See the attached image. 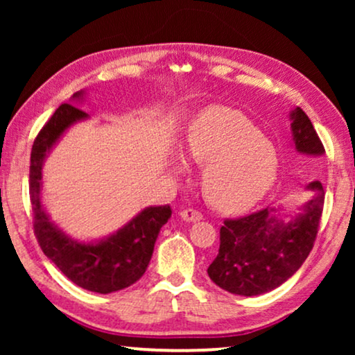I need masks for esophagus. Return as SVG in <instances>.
<instances>
[{"mask_svg": "<svg viewBox=\"0 0 355 355\" xmlns=\"http://www.w3.org/2000/svg\"><path fill=\"white\" fill-rule=\"evenodd\" d=\"M181 218L184 221H189V223L198 221L202 220V213L198 210H193V208H186V210L181 211Z\"/></svg>", "mask_w": 355, "mask_h": 355, "instance_id": "1", "label": "esophagus"}]
</instances>
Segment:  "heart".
Here are the masks:
<instances>
[{"label": "heart", "mask_w": 355, "mask_h": 355, "mask_svg": "<svg viewBox=\"0 0 355 355\" xmlns=\"http://www.w3.org/2000/svg\"><path fill=\"white\" fill-rule=\"evenodd\" d=\"M187 152L203 164L202 186L213 205L242 211L260 202L278 173L275 145L239 111L215 106L193 121L186 140ZM179 171L187 162L176 159Z\"/></svg>", "instance_id": "b5f03b06"}]
</instances>
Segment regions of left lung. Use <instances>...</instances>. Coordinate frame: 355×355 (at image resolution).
Returning a JSON list of instances; mask_svg holds the SVG:
<instances>
[{
    "instance_id": "1",
    "label": "left lung",
    "mask_w": 355,
    "mask_h": 355,
    "mask_svg": "<svg viewBox=\"0 0 355 355\" xmlns=\"http://www.w3.org/2000/svg\"><path fill=\"white\" fill-rule=\"evenodd\" d=\"M295 150L305 155L324 153L312 121L300 108L291 113ZM313 192L291 221L278 220L275 208H261L250 215L225 220L220 230V250L208 266L216 286L237 295H259L278 288L297 271L313 249L324 191L322 182L307 186Z\"/></svg>"
}]
</instances>
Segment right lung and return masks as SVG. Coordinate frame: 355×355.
Instances as JSON below:
<instances>
[{"instance_id": "right-lung-1", "label": "right lung", "mask_w": 355, "mask_h": 355, "mask_svg": "<svg viewBox=\"0 0 355 355\" xmlns=\"http://www.w3.org/2000/svg\"><path fill=\"white\" fill-rule=\"evenodd\" d=\"M82 95V92H77L74 98ZM85 118V111L69 103L61 105L33 140L28 174L33 232L43 254L72 283L92 293L110 294L129 288L142 278L152 259L158 232L171 216V208L169 205L145 208L116 234L90 244L69 239L53 225L40 200L43 159L71 124Z\"/></svg>"}]
</instances>
